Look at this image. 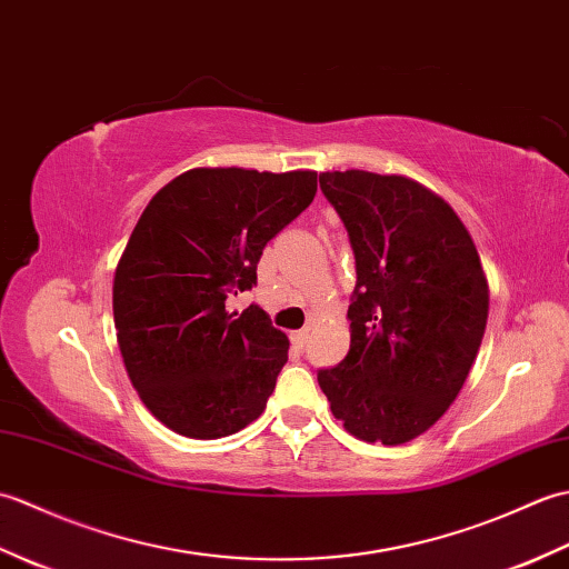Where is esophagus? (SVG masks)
<instances>
[{"label":"esophagus","mask_w":569,"mask_h":569,"mask_svg":"<svg viewBox=\"0 0 569 569\" xmlns=\"http://www.w3.org/2000/svg\"><path fill=\"white\" fill-rule=\"evenodd\" d=\"M291 342H293L298 349H303V347L308 345V330H298V332H293V335H291Z\"/></svg>","instance_id":"obj_1"}]
</instances>
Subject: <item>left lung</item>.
Returning <instances> with one entry per match:
<instances>
[{
    "label": "left lung",
    "mask_w": 569,
    "mask_h": 569,
    "mask_svg": "<svg viewBox=\"0 0 569 569\" xmlns=\"http://www.w3.org/2000/svg\"><path fill=\"white\" fill-rule=\"evenodd\" d=\"M347 227L357 286L349 352L318 373L332 416L365 442L403 445L438 422L475 365L489 283L467 227L413 178L320 173Z\"/></svg>",
    "instance_id": "8db88e82"
}]
</instances>
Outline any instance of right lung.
<instances>
[{
    "label": "right lung",
    "mask_w": 569,
    "mask_h": 569,
    "mask_svg": "<svg viewBox=\"0 0 569 569\" xmlns=\"http://www.w3.org/2000/svg\"><path fill=\"white\" fill-rule=\"evenodd\" d=\"M316 190V171L190 168L141 212L114 271V328L131 383L166 428L217 440L263 413L288 337L259 306L224 303L257 283L266 241Z\"/></svg>",
    "instance_id": "1"
}]
</instances>
